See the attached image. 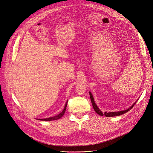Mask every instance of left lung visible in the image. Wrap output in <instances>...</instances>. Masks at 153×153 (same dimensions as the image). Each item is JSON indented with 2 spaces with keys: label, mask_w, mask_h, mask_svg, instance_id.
<instances>
[{
  "label": "left lung",
  "mask_w": 153,
  "mask_h": 153,
  "mask_svg": "<svg viewBox=\"0 0 153 153\" xmlns=\"http://www.w3.org/2000/svg\"><path fill=\"white\" fill-rule=\"evenodd\" d=\"M89 96H90V99H91L94 110L96 112H97L98 115H100L101 116L105 115V117H116V116H119V115H121L122 114H126V112L132 109V108H133V106H134V105L136 103V102L137 101H136V102H135L131 106H130L128 108H127L126 110H122V111H114V112H106V111H105V112L103 113L102 111L100 110V109L98 108V106L97 105V104L95 103L93 97V94H91V93L90 91H89Z\"/></svg>",
  "instance_id": "8db88e82"
}]
</instances>
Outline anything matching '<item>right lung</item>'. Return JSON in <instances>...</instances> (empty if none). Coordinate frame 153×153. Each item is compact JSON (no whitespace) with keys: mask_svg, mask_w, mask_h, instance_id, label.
Returning <instances> with one entry per match:
<instances>
[{"mask_svg":"<svg viewBox=\"0 0 153 153\" xmlns=\"http://www.w3.org/2000/svg\"><path fill=\"white\" fill-rule=\"evenodd\" d=\"M67 101L65 103V105L64 106V108L61 113H60L59 114H58L57 115H55L52 117H49V118H42V119H38L39 120H43V121H51V120H58L59 118H60L62 116L64 115V114H65V110H66V107H67Z\"/></svg>","mask_w":153,"mask_h":153,"instance_id":"add662e5","label":"right lung"}]
</instances>
